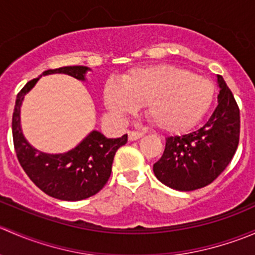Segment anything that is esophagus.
Segmentation results:
<instances>
[{
	"mask_svg": "<svg viewBox=\"0 0 255 255\" xmlns=\"http://www.w3.org/2000/svg\"><path fill=\"white\" fill-rule=\"evenodd\" d=\"M142 137H143L142 132H134V130H130V132L128 133V139H129L130 142H133V140H138Z\"/></svg>",
	"mask_w": 255,
	"mask_h": 255,
	"instance_id": "1",
	"label": "esophagus"
}]
</instances>
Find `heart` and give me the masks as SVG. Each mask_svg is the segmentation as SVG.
<instances>
[{
    "mask_svg": "<svg viewBox=\"0 0 255 255\" xmlns=\"http://www.w3.org/2000/svg\"><path fill=\"white\" fill-rule=\"evenodd\" d=\"M215 96L212 81L187 69L168 64L135 69L121 84L105 89V105L117 118L145 104L148 120L161 132L180 133L206 115Z\"/></svg>",
    "mask_w": 255,
    "mask_h": 255,
    "instance_id": "1",
    "label": "heart"
}]
</instances>
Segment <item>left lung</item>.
<instances>
[{"mask_svg": "<svg viewBox=\"0 0 255 255\" xmlns=\"http://www.w3.org/2000/svg\"><path fill=\"white\" fill-rule=\"evenodd\" d=\"M218 105L199 129L168 137L165 150L153 165L156 179L179 191L201 189L217 179L232 160L239 142L241 118L232 91L221 75Z\"/></svg>", "mask_w": 255, "mask_h": 255, "instance_id": "left-lung-1", "label": "left lung"}]
</instances>
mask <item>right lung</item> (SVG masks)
Segmentation results:
<instances>
[{"mask_svg":"<svg viewBox=\"0 0 255 255\" xmlns=\"http://www.w3.org/2000/svg\"><path fill=\"white\" fill-rule=\"evenodd\" d=\"M87 66H64L44 71L18 92L12 117V134L18 161L29 179L43 192L64 201H80L96 195L109 181L112 163L118 148L127 143V134L106 138L97 130L90 132L75 148L66 153L48 154L37 150L27 142L20 127V106L24 96L42 76L66 74L85 81Z\"/></svg>","mask_w":255,"mask_h":255,"instance_id":"obj_1","label":"right lung"}]
</instances>
